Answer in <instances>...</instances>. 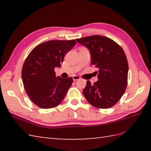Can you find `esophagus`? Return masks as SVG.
I'll use <instances>...</instances> for the list:
<instances>
[{"mask_svg":"<svg viewBox=\"0 0 151 151\" xmlns=\"http://www.w3.org/2000/svg\"><path fill=\"white\" fill-rule=\"evenodd\" d=\"M80 78H81V77H80L79 76H77V75H74L73 76V79L74 81H78V80H79Z\"/></svg>","mask_w":151,"mask_h":151,"instance_id":"obj_1","label":"esophagus"}]
</instances>
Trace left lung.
<instances>
[{
    "label": "left lung",
    "instance_id": "1",
    "mask_svg": "<svg viewBox=\"0 0 151 151\" xmlns=\"http://www.w3.org/2000/svg\"><path fill=\"white\" fill-rule=\"evenodd\" d=\"M89 50L91 62L99 68V81H89L83 94L89 104L98 108L113 106L124 94L127 86L129 65L123 49L107 37L95 35L76 40Z\"/></svg>",
    "mask_w": 151,
    "mask_h": 151
}]
</instances>
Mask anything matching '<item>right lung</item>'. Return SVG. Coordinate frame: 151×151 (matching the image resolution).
Returning a JSON list of instances; mask_svg holds the SVG:
<instances>
[{
    "label": "right lung",
    "instance_id": "add662e5",
    "mask_svg": "<svg viewBox=\"0 0 151 151\" xmlns=\"http://www.w3.org/2000/svg\"><path fill=\"white\" fill-rule=\"evenodd\" d=\"M75 40H51L40 44L28 54L22 69V81L30 100L41 108L59 105L73 82L71 77L56 76L54 68L61 67Z\"/></svg>",
    "mask_w": 151,
    "mask_h": 151
}]
</instances>
